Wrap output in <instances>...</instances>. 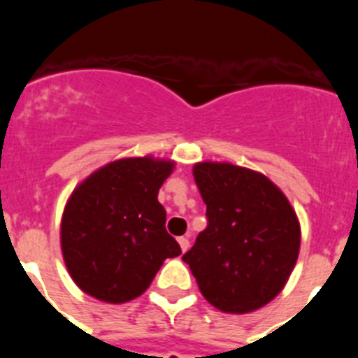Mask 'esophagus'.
Returning a JSON list of instances; mask_svg holds the SVG:
<instances>
[{
  "label": "esophagus",
  "instance_id": "1",
  "mask_svg": "<svg viewBox=\"0 0 358 358\" xmlns=\"http://www.w3.org/2000/svg\"><path fill=\"white\" fill-rule=\"evenodd\" d=\"M177 242H179V245H181V251L186 252L189 249V240L186 238V236H179L177 238Z\"/></svg>",
  "mask_w": 358,
  "mask_h": 358
}]
</instances>
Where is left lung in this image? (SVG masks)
Instances as JSON below:
<instances>
[{"instance_id":"obj_1","label":"left lung","mask_w":358,"mask_h":358,"mask_svg":"<svg viewBox=\"0 0 358 358\" xmlns=\"http://www.w3.org/2000/svg\"><path fill=\"white\" fill-rule=\"evenodd\" d=\"M208 226L182 260L208 303L227 314L262 308L283 290L301 227L285 194L264 173L231 163L194 164Z\"/></svg>"}]
</instances>
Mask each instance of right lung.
<instances>
[{
	"instance_id": "1",
	"label": "right lung",
	"mask_w": 358,
	"mask_h": 358,
	"mask_svg": "<svg viewBox=\"0 0 358 358\" xmlns=\"http://www.w3.org/2000/svg\"><path fill=\"white\" fill-rule=\"evenodd\" d=\"M176 163L157 157L110 161L73 189L61 220V249L82 292L106 303L141 296L181 248L166 233L157 194Z\"/></svg>"
}]
</instances>
